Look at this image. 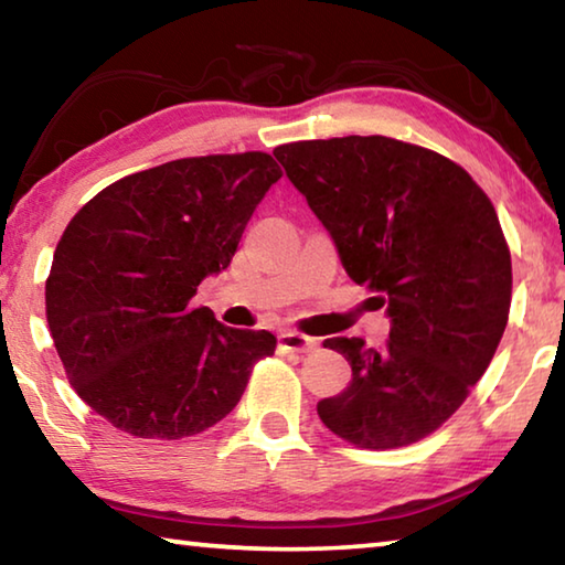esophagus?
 <instances>
[{"instance_id":"1","label":"esophagus","mask_w":565,"mask_h":565,"mask_svg":"<svg viewBox=\"0 0 565 565\" xmlns=\"http://www.w3.org/2000/svg\"><path fill=\"white\" fill-rule=\"evenodd\" d=\"M279 347L281 349H286V351H311V349H317L319 347V341L317 339H311V337H306V333H301V331H281L279 333Z\"/></svg>"}]
</instances>
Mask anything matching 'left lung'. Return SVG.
Listing matches in <instances>:
<instances>
[{
    "mask_svg": "<svg viewBox=\"0 0 565 565\" xmlns=\"http://www.w3.org/2000/svg\"><path fill=\"white\" fill-rule=\"evenodd\" d=\"M274 157L391 319L384 349L323 343L351 381L319 418L359 448L420 441L486 374L509 321L511 252L491 199L451 159L388 137L294 141Z\"/></svg>",
    "mask_w": 565,
    "mask_h": 565,
    "instance_id": "1",
    "label": "left lung"
}]
</instances>
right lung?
Segmentation results:
<instances>
[{
    "label": "right lung",
    "mask_w": 565,
    "mask_h": 565,
    "mask_svg": "<svg viewBox=\"0 0 565 565\" xmlns=\"http://www.w3.org/2000/svg\"><path fill=\"white\" fill-rule=\"evenodd\" d=\"M281 169L264 151L137 171L74 214L46 279V321L66 379L137 438L202 434L232 411L269 331L224 327L191 296L232 264Z\"/></svg>",
    "instance_id": "obj_1"
}]
</instances>
